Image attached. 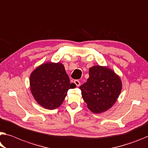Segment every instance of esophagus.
Instances as JSON below:
<instances>
[{"label":"esophagus","mask_w":148,"mask_h":148,"mask_svg":"<svg viewBox=\"0 0 148 148\" xmlns=\"http://www.w3.org/2000/svg\"><path fill=\"white\" fill-rule=\"evenodd\" d=\"M74 82L75 84H76V86H79V85H80V82H79V81L78 80V79H76V80H74Z\"/></svg>","instance_id":"34e87169"}]
</instances>
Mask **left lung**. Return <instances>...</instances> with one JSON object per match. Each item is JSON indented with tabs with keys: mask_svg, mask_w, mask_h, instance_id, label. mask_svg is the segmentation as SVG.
<instances>
[{
	"mask_svg": "<svg viewBox=\"0 0 148 148\" xmlns=\"http://www.w3.org/2000/svg\"><path fill=\"white\" fill-rule=\"evenodd\" d=\"M89 78L80 87L83 99L93 113H101L115 103L122 90L121 78L113 70L97 65L89 70Z\"/></svg>",
	"mask_w": 148,
	"mask_h": 148,
	"instance_id": "1",
	"label": "left lung"
}]
</instances>
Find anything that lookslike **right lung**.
<instances>
[{
    "label": "right lung",
    "instance_id": "add662e5",
    "mask_svg": "<svg viewBox=\"0 0 148 148\" xmlns=\"http://www.w3.org/2000/svg\"><path fill=\"white\" fill-rule=\"evenodd\" d=\"M30 91L37 103L45 109L59 107L70 88H76L60 62H45L30 74Z\"/></svg>",
    "mask_w": 148,
    "mask_h": 148
}]
</instances>
